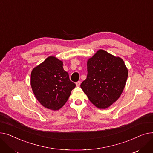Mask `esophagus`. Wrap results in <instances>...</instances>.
Returning <instances> with one entry per match:
<instances>
[{"label": "esophagus", "instance_id": "34e87169", "mask_svg": "<svg viewBox=\"0 0 153 153\" xmlns=\"http://www.w3.org/2000/svg\"><path fill=\"white\" fill-rule=\"evenodd\" d=\"M76 86L79 87V86L80 85V84H81V82H80V81H77V82L76 83Z\"/></svg>", "mask_w": 153, "mask_h": 153}]
</instances>
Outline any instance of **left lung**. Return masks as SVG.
Instances as JSON below:
<instances>
[{"mask_svg": "<svg viewBox=\"0 0 153 153\" xmlns=\"http://www.w3.org/2000/svg\"><path fill=\"white\" fill-rule=\"evenodd\" d=\"M128 74L122 58L99 50L87 61V76L81 87L95 107L105 109L120 97Z\"/></svg>", "mask_w": 153, "mask_h": 153, "instance_id": "1", "label": "left lung"}]
</instances>
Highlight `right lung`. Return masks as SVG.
<instances>
[{
    "label": "right lung",
    "instance_id": "1",
    "mask_svg": "<svg viewBox=\"0 0 153 153\" xmlns=\"http://www.w3.org/2000/svg\"><path fill=\"white\" fill-rule=\"evenodd\" d=\"M62 64L58 58L50 56L31 71L32 90L39 102L48 109L61 108L76 87L64 70Z\"/></svg>",
    "mask_w": 153,
    "mask_h": 153
}]
</instances>
